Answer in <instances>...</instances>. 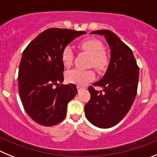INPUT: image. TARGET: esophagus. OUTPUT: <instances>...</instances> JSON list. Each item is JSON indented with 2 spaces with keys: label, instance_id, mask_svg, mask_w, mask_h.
Returning <instances> with one entry per match:
<instances>
[{
  "label": "esophagus",
  "instance_id": "1",
  "mask_svg": "<svg viewBox=\"0 0 157 157\" xmlns=\"http://www.w3.org/2000/svg\"><path fill=\"white\" fill-rule=\"evenodd\" d=\"M77 89H78V91L79 92V91H81L82 90H84V89H85V87H82V86H77Z\"/></svg>",
  "mask_w": 157,
  "mask_h": 157
}]
</instances>
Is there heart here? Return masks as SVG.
Instances as JSON below:
<instances>
[{
	"label": "heart",
	"mask_w": 157,
	"mask_h": 157,
	"mask_svg": "<svg viewBox=\"0 0 157 157\" xmlns=\"http://www.w3.org/2000/svg\"><path fill=\"white\" fill-rule=\"evenodd\" d=\"M78 48L82 52H86L90 55V59L89 67L97 70L99 73H103L108 68L109 65V56L104 50V45L102 41L97 38H86L82 40L78 44ZM74 52L70 45L63 47L60 54L61 62L65 67H70L74 62ZM95 72L92 69L89 70H79L75 69L68 71L66 75L67 81L78 86H85L95 78Z\"/></svg>",
	"instance_id": "1"
}]
</instances>
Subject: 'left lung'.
<instances>
[{"mask_svg": "<svg viewBox=\"0 0 157 157\" xmlns=\"http://www.w3.org/2000/svg\"><path fill=\"white\" fill-rule=\"evenodd\" d=\"M91 34L105 36L111 48V59L104 77L93 84L103 87V92L92 86L88 88L90 100L84 107L85 116L96 127L109 128L123 120L134 103L139 67L132 50L115 33L99 30Z\"/></svg>", "mask_w": 157, "mask_h": 157, "instance_id": "left-lung-1", "label": "left lung"}]
</instances>
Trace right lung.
<instances>
[{
	"label": "right lung",
	"instance_id": "add662e5",
	"mask_svg": "<svg viewBox=\"0 0 157 157\" xmlns=\"http://www.w3.org/2000/svg\"><path fill=\"white\" fill-rule=\"evenodd\" d=\"M85 31L49 28L26 47L19 67V96L28 116L40 125L52 127L63 121L67 107L78 90L63 81L61 51Z\"/></svg>",
	"mask_w": 157,
	"mask_h": 157
}]
</instances>
